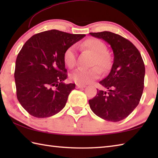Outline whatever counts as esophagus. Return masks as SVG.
<instances>
[{
	"mask_svg": "<svg viewBox=\"0 0 158 158\" xmlns=\"http://www.w3.org/2000/svg\"><path fill=\"white\" fill-rule=\"evenodd\" d=\"M77 88H78V89H79V88H85V85H81V84H79V83H77Z\"/></svg>",
	"mask_w": 158,
	"mask_h": 158,
	"instance_id": "obj_1",
	"label": "esophagus"
}]
</instances>
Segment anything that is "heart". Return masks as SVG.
<instances>
[{"label": "heart", "instance_id": "obj_1", "mask_svg": "<svg viewBox=\"0 0 158 158\" xmlns=\"http://www.w3.org/2000/svg\"><path fill=\"white\" fill-rule=\"evenodd\" d=\"M79 47L81 49L88 50L94 55L92 62L93 65L96 64L103 71L109 68L111 63V58L109 53L106 51V45L100 40L94 38L88 39L79 45ZM76 56V48L75 46L69 47L64 53V62L69 69H73L75 66ZM99 68L97 66L89 69L79 68L70 74V78L79 84H88L100 77V70Z\"/></svg>", "mask_w": 158, "mask_h": 158}]
</instances>
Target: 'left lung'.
I'll list each match as a JSON object with an SVG mask.
<instances>
[{
    "instance_id": "left-lung-1",
    "label": "left lung",
    "mask_w": 158,
    "mask_h": 158,
    "mask_svg": "<svg viewBox=\"0 0 158 158\" xmlns=\"http://www.w3.org/2000/svg\"><path fill=\"white\" fill-rule=\"evenodd\" d=\"M89 34L108 43L114 55L110 72L99 82L106 90L97 89L96 96L89 100L90 109L103 119L119 122L126 118L140 102L145 64L138 49L123 36L108 31Z\"/></svg>"
}]
</instances>
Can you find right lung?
<instances>
[{
	"mask_svg": "<svg viewBox=\"0 0 158 158\" xmlns=\"http://www.w3.org/2000/svg\"><path fill=\"white\" fill-rule=\"evenodd\" d=\"M85 36L51 30L33 35L23 45L15 62L16 94L31 115L49 117L65 106L75 84L64 83L68 76L63 55Z\"/></svg>",
	"mask_w": 158,
	"mask_h": 158,
	"instance_id": "add662e5",
	"label": "right lung"
}]
</instances>
